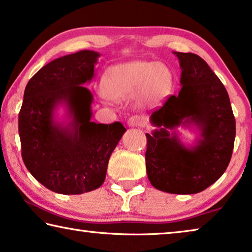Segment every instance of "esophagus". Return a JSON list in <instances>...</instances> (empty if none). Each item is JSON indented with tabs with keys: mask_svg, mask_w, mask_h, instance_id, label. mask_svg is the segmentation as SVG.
<instances>
[{
	"mask_svg": "<svg viewBox=\"0 0 252 252\" xmlns=\"http://www.w3.org/2000/svg\"><path fill=\"white\" fill-rule=\"evenodd\" d=\"M143 125H145V121H143L142 118L138 117V115H133V117L127 120V126H141Z\"/></svg>",
	"mask_w": 252,
	"mask_h": 252,
	"instance_id": "esophagus-1",
	"label": "esophagus"
}]
</instances>
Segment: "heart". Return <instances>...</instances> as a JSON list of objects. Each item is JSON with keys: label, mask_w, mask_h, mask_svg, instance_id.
I'll use <instances>...</instances> for the list:
<instances>
[{"label": "heart", "mask_w": 252, "mask_h": 252, "mask_svg": "<svg viewBox=\"0 0 252 252\" xmlns=\"http://www.w3.org/2000/svg\"><path fill=\"white\" fill-rule=\"evenodd\" d=\"M103 90L107 96L126 99L135 95L138 104L154 107L163 102L174 87V75L163 63L131 61L112 66L103 75ZM104 96V101L109 97Z\"/></svg>", "instance_id": "b5f03b06"}]
</instances>
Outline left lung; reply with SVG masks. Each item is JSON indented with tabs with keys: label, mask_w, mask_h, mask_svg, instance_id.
Returning a JSON list of instances; mask_svg holds the SVG:
<instances>
[{
	"label": "left lung",
	"mask_w": 252,
	"mask_h": 252,
	"mask_svg": "<svg viewBox=\"0 0 252 252\" xmlns=\"http://www.w3.org/2000/svg\"><path fill=\"white\" fill-rule=\"evenodd\" d=\"M181 66L177 96L171 95L150 122L158 129L147 133L146 169L151 185L170 194H196L212 185L229 166L235 138V120L225 87L204 59L176 53ZM200 132L185 146L178 126Z\"/></svg>",
	"instance_id": "left-lung-1"
}]
</instances>
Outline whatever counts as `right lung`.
<instances>
[{
	"mask_svg": "<svg viewBox=\"0 0 252 252\" xmlns=\"http://www.w3.org/2000/svg\"><path fill=\"white\" fill-rule=\"evenodd\" d=\"M99 54L81 50L47 63L28 82L19 113L23 162L48 189L83 194L104 183L111 154L126 127L92 121L93 95L83 85L95 75ZM59 107L65 119H57Z\"/></svg>",
	"mask_w": 252,
	"mask_h": 252,
	"instance_id": "add662e5",
	"label": "right lung"
}]
</instances>
